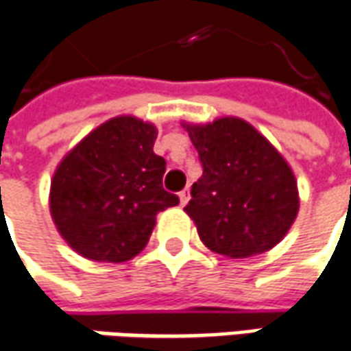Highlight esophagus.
Here are the masks:
<instances>
[{
    "instance_id": "34e87169",
    "label": "esophagus",
    "mask_w": 351,
    "mask_h": 351,
    "mask_svg": "<svg viewBox=\"0 0 351 351\" xmlns=\"http://www.w3.org/2000/svg\"><path fill=\"white\" fill-rule=\"evenodd\" d=\"M178 197H180V206H186V204L190 202V188H184V190L178 194Z\"/></svg>"
}]
</instances>
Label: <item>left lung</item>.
Segmentation results:
<instances>
[{"label": "left lung", "instance_id": "obj_1", "mask_svg": "<svg viewBox=\"0 0 351 351\" xmlns=\"http://www.w3.org/2000/svg\"><path fill=\"white\" fill-rule=\"evenodd\" d=\"M184 128L204 167L184 207L202 242L234 259L275 247L300 209L295 176L285 157L236 117Z\"/></svg>", "mask_w": 351, "mask_h": 351}]
</instances>
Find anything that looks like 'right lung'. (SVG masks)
Instances as JSON below:
<instances>
[{"instance_id":"add662e5","label":"right lung","mask_w":351,"mask_h":351,"mask_svg":"<svg viewBox=\"0 0 351 351\" xmlns=\"http://www.w3.org/2000/svg\"><path fill=\"white\" fill-rule=\"evenodd\" d=\"M156 138L152 123L115 117L63 157L51 180L49 211L76 254L128 261L145 247L157 213L178 204L163 188L167 163L154 154Z\"/></svg>"}]
</instances>
